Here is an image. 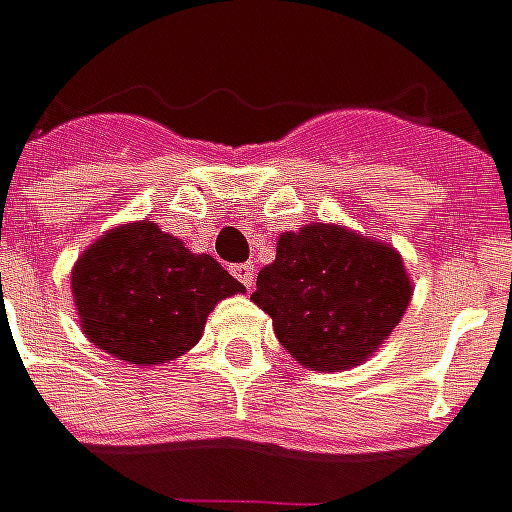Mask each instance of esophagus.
<instances>
[{"label":"esophagus","mask_w":512,"mask_h":512,"mask_svg":"<svg viewBox=\"0 0 512 512\" xmlns=\"http://www.w3.org/2000/svg\"><path fill=\"white\" fill-rule=\"evenodd\" d=\"M232 274H235V280L246 285V288L255 285V266H252V263H238V266H232Z\"/></svg>","instance_id":"obj_1"}]
</instances>
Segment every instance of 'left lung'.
Here are the masks:
<instances>
[{
    "mask_svg": "<svg viewBox=\"0 0 512 512\" xmlns=\"http://www.w3.org/2000/svg\"><path fill=\"white\" fill-rule=\"evenodd\" d=\"M412 300L401 255L336 224L283 232L257 274V302L291 356L311 370H350L373 356Z\"/></svg>",
    "mask_w": 512,
    "mask_h": 512,
    "instance_id": "8db88e82",
    "label": "left lung"
}]
</instances>
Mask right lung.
<instances>
[{
    "label": "right lung",
    "instance_id": "1",
    "mask_svg": "<svg viewBox=\"0 0 512 512\" xmlns=\"http://www.w3.org/2000/svg\"><path fill=\"white\" fill-rule=\"evenodd\" d=\"M243 285L212 255L137 221L109 229L72 269L83 333L109 356L151 367L187 353L210 311Z\"/></svg>",
    "mask_w": 512,
    "mask_h": 512
}]
</instances>
